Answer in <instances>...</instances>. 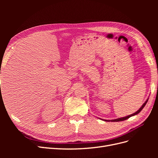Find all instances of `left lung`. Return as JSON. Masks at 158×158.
Segmentation results:
<instances>
[{
    "label": "left lung",
    "instance_id": "8db88e82",
    "mask_svg": "<svg viewBox=\"0 0 158 158\" xmlns=\"http://www.w3.org/2000/svg\"><path fill=\"white\" fill-rule=\"evenodd\" d=\"M148 101V98L146 99V101L144 103V104L142 105V106H141V107H140L139 109H138L136 112H135V113H133V114H130V115H128V116L124 117H121V118H115V119H113V120H106V119H105V120H104V119H102V120H103V121H111V122H118V121H122L127 120V119H128V118H130V117H132V116H135V115H136V114H137L138 113H139L142 111V109L145 107L146 104L147 103Z\"/></svg>",
    "mask_w": 158,
    "mask_h": 158
}]
</instances>
